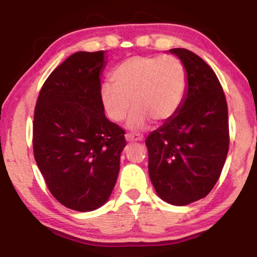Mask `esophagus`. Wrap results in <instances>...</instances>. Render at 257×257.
Returning a JSON list of instances; mask_svg holds the SVG:
<instances>
[{
	"label": "esophagus",
	"instance_id": "esophagus-1",
	"mask_svg": "<svg viewBox=\"0 0 257 257\" xmlns=\"http://www.w3.org/2000/svg\"><path fill=\"white\" fill-rule=\"evenodd\" d=\"M125 140L126 142H138L142 141L143 136L140 134H132V133H129V134H125Z\"/></svg>",
	"mask_w": 257,
	"mask_h": 257
}]
</instances>
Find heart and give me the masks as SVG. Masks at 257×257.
<instances>
[{
  "instance_id": "obj_1",
  "label": "heart",
  "mask_w": 257,
  "mask_h": 257,
  "mask_svg": "<svg viewBox=\"0 0 257 257\" xmlns=\"http://www.w3.org/2000/svg\"><path fill=\"white\" fill-rule=\"evenodd\" d=\"M111 83L101 87V102L111 121L121 122L134 105L126 126L142 129L150 119H172L186 97L187 70L175 56H133L116 66Z\"/></svg>"
}]
</instances>
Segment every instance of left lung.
Listing matches in <instances>:
<instances>
[{"mask_svg": "<svg viewBox=\"0 0 257 257\" xmlns=\"http://www.w3.org/2000/svg\"><path fill=\"white\" fill-rule=\"evenodd\" d=\"M182 61L188 87L182 107L146 140L156 194L173 206L206 197L216 184L229 149L227 101L213 69L196 54L169 50Z\"/></svg>", "mask_w": 257, "mask_h": 257, "instance_id": "1", "label": "left lung"}]
</instances>
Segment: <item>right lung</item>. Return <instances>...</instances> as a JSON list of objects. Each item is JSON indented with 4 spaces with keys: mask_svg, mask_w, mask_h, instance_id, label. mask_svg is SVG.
Wrapping results in <instances>:
<instances>
[{
    "mask_svg": "<svg viewBox=\"0 0 257 257\" xmlns=\"http://www.w3.org/2000/svg\"><path fill=\"white\" fill-rule=\"evenodd\" d=\"M105 51H77L49 75L36 102L34 156L61 204L91 211L110 197L125 147L124 131L101 102Z\"/></svg>",
    "mask_w": 257,
    "mask_h": 257,
    "instance_id": "1",
    "label": "right lung"
}]
</instances>
